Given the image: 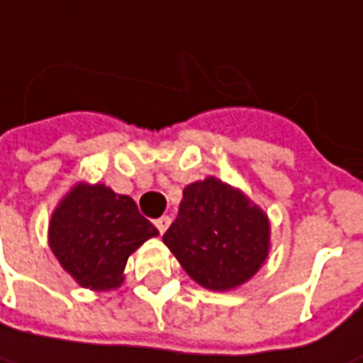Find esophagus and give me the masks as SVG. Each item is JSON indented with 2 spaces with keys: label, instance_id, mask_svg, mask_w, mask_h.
<instances>
[{
  "label": "esophagus",
  "instance_id": "34e87169",
  "mask_svg": "<svg viewBox=\"0 0 363 363\" xmlns=\"http://www.w3.org/2000/svg\"><path fill=\"white\" fill-rule=\"evenodd\" d=\"M169 222H172V218H169V216H161V218H157V220H155V226H157V230H160L161 234H163V232L167 230Z\"/></svg>",
  "mask_w": 363,
  "mask_h": 363
}]
</instances>
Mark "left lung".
I'll return each instance as SVG.
<instances>
[{"instance_id":"8db88e82","label":"left lung","mask_w":363,"mask_h":363,"mask_svg":"<svg viewBox=\"0 0 363 363\" xmlns=\"http://www.w3.org/2000/svg\"><path fill=\"white\" fill-rule=\"evenodd\" d=\"M269 220L242 191L216 177L184 189L163 242L198 285L228 291L242 285L269 255Z\"/></svg>"}]
</instances>
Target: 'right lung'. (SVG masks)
Here are the masks:
<instances>
[{
	"mask_svg": "<svg viewBox=\"0 0 363 363\" xmlns=\"http://www.w3.org/2000/svg\"><path fill=\"white\" fill-rule=\"evenodd\" d=\"M157 234L129 196L80 184L52 214L50 248L78 285L105 291L121 285L129 255Z\"/></svg>",
	"mask_w": 363,
	"mask_h": 363,
	"instance_id": "add662e5",
	"label": "right lung"
}]
</instances>
